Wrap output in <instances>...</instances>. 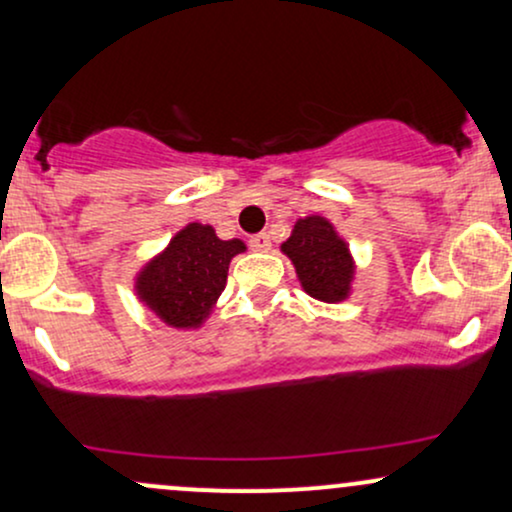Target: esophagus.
I'll list each match as a JSON object with an SVG mask.
<instances>
[{
  "instance_id": "obj_1",
  "label": "esophagus",
  "mask_w": 512,
  "mask_h": 512,
  "mask_svg": "<svg viewBox=\"0 0 512 512\" xmlns=\"http://www.w3.org/2000/svg\"><path fill=\"white\" fill-rule=\"evenodd\" d=\"M250 248L257 252H267L269 248H272V240H269L267 233H257V236L250 238Z\"/></svg>"
}]
</instances>
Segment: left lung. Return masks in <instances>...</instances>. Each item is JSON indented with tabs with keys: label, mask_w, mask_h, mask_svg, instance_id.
Listing matches in <instances>:
<instances>
[{
	"label": "left lung",
	"mask_w": 512,
	"mask_h": 512,
	"mask_svg": "<svg viewBox=\"0 0 512 512\" xmlns=\"http://www.w3.org/2000/svg\"><path fill=\"white\" fill-rule=\"evenodd\" d=\"M281 250L291 257L305 293L325 303L346 298L354 264H351L349 248L334 233L330 221L322 216L301 219Z\"/></svg>",
	"instance_id": "1"
}]
</instances>
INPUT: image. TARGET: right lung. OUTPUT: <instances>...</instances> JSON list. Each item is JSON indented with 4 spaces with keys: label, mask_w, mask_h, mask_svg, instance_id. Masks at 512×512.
<instances>
[{
    "label": "right lung",
    "mask_w": 512,
    "mask_h": 512,
    "mask_svg": "<svg viewBox=\"0 0 512 512\" xmlns=\"http://www.w3.org/2000/svg\"><path fill=\"white\" fill-rule=\"evenodd\" d=\"M243 250L238 238L221 240L211 226L190 223L139 274V296L168 325L197 327L226 286L228 264Z\"/></svg>",
    "instance_id": "add662e5"
}]
</instances>
